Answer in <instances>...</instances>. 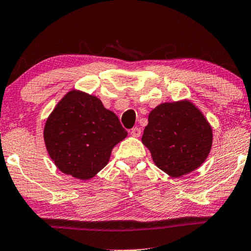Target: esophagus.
Masks as SVG:
<instances>
[{"instance_id":"34e87169","label":"esophagus","mask_w":251,"mask_h":251,"mask_svg":"<svg viewBox=\"0 0 251 251\" xmlns=\"http://www.w3.org/2000/svg\"><path fill=\"white\" fill-rule=\"evenodd\" d=\"M141 134H142V130L140 127H134V128L130 129V135L134 137H140Z\"/></svg>"}]
</instances>
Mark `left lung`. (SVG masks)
Masks as SVG:
<instances>
[{
  "instance_id": "8db88e82",
  "label": "left lung",
  "mask_w": 251,
  "mask_h": 251,
  "mask_svg": "<svg viewBox=\"0 0 251 251\" xmlns=\"http://www.w3.org/2000/svg\"><path fill=\"white\" fill-rule=\"evenodd\" d=\"M142 142L158 169L178 177L203 164L212 146V129L191 101L164 102L150 113Z\"/></svg>"
}]
</instances>
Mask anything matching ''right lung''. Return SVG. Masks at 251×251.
<instances>
[{
  "label": "right lung",
  "mask_w": 251,
  "mask_h": 251,
  "mask_svg": "<svg viewBox=\"0 0 251 251\" xmlns=\"http://www.w3.org/2000/svg\"><path fill=\"white\" fill-rule=\"evenodd\" d=\"M127 136L118 117L100 99L71 90L47 119L43 137L61 172L89 180L109 161L111 150Z\"/></svg>",
  "instance_id": "add662e5"
}]
</instances>
